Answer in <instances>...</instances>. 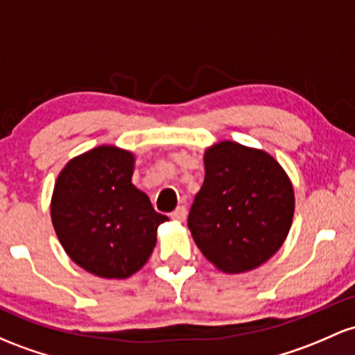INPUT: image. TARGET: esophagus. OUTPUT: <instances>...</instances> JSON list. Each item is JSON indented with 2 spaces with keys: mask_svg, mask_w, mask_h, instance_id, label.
<instances>
[{
  "mask_svg": "<svg viewBox=\"0 0 355 355\" xmlns=\"http://www.w3.org/2000/svg\"><path fill=\"white\" fill-rule=\"evenodd\" d=\"M187 214H189V210H187V207H184V205H180V207H177L175 212H171V219L177 222H185Z\"/></svg>",
  "mask_w": 355,
  "mask_h": 355,
  "instance_id": "esophagus-1",
  "label": "esophagus"
}]
</instances>
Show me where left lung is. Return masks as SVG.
Listing matches in <instances>:
<instances>
[{
  "instance_id": "8db88e82",
  "label": "left lung",
  "mask_w": 355,
  "mask_h": 355,
  "mask_svg": "<svg viewBox=\"0 0 355 355\" xmlns=\"http://www.w3.org/2000/svg\"><path fill=\"white\" fill-rule=\"evenodd\" d=\"M204 185L189 214L202 254L219 271L237 275L259 268L290 232L295 190L268 151L219 141L204 151Z\"/></svg>"
}]
</instances>
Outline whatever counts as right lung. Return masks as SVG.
<instances>
[{"label":"right lung","mask_w":355,"mask_h":355,"mask_svg":"<svg viewBox=\"0 0 355 355\" xmlns=\"http://www.w3.org/2000/svg\"><path fill=\"white\" fill-rule=\"evenodd\" d=\"M136 157L101 145L69 159L58 173L50 217L62 248L77 266L106 279L130 278L145 266L158 225L150 197L131 182Z\"/></svg>","instance_id":"1"}]
</instances>
